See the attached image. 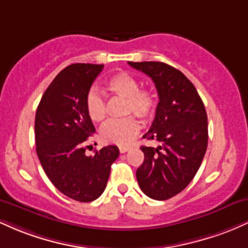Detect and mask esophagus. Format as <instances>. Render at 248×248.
<instances>
[{"label":"esophagus","instance_id":"34e87169","mask_svg":"<svg viewBox=\"0 0 248 248\" xmlns=\"http://www.w3.org/2000/svg\"><path fill=\"white\" fill-rule=\"evenodd\" d=\"M119 150H120L121 154H122V153H126V152H128V150H129V147L121 146V147H119Z\"/></svg>","mask_w":248,"mask_h":248}]
</instances>
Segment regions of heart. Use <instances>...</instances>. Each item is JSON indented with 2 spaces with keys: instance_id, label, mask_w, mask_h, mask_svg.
Segmentation results:
<instances>
[{
  "instance_id": "obj_1",
  "label": "heart",
  "mask_w": 248,
  "mask_h": 248,
  "mask_svg": "<svg viewBox=\"0 0 248 248\" xmlns=\"http://www.w3.org/2000/svg\"><path fill=\"white\" fill-rule=\"evenodd\" d=\"M108 92L126 98L124 113H134L141 119L153 118L158 104V96L152 88H140L138 78L127 72H119L110 77L105 84ZM88 118L100 122L106 115V102L95 88H91L85 98ZM140 130V124L132 115L106 122L100 129L101 141L106 143L127 146Z\"/></svg>"
}]
</instances>
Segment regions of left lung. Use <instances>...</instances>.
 Returning a JSON list of instances; mask_svg holds the SVG:
<instances>
[{
	"label": "left lung",
	"mask_w": 248,
	"mask_h": 248,
	"mask_svg": "<svg viewBox=\"0 0 248 248\" xmlns=\"http://www.w3.org/2000/svg\"><path fill=\"white\" fill-rule=\"evenodd\" d=\"M152 78L158 93L152 127L143 135L161 143L142 146L143 163L136 170L144 195L166 201L189 186L207 147V115L193 84L181 71L161 62H128Z\"/></svg>",
	"instance_id": "1"
}]
</instances>
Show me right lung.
Returning <instances> with one entry per match:
<instances>
[{
	"instance_id": "right-lung-1",
	"label": "right lung",
	"mask_w": 248,
	"mask_h": 248,
	"mask_svg": "<svg viewBox=\"0 0 248 248\" xmlns=\"http://www.w3.org/2000/svg\"><path fill=\"white\" fill-rule=\"evenodd\" d=\"M102 69L85 62L65 67L43 94L35 119L36 152L45 173L62 193L84 203L100 197L120 154L116 146L85 154V141L95 132L85 98Z\"/></svg>"
}]
</instances>
